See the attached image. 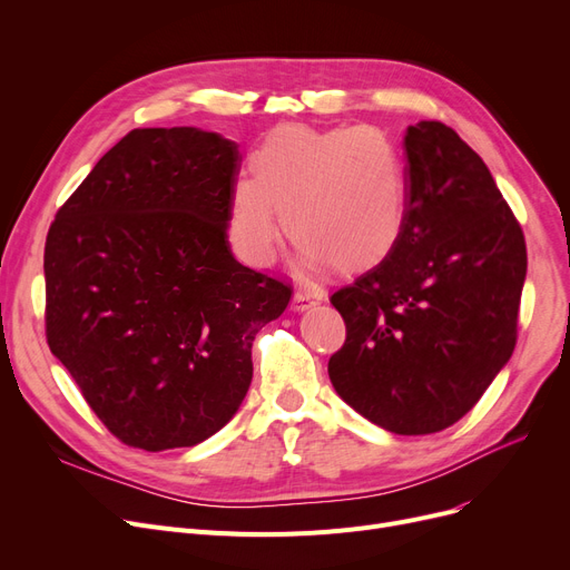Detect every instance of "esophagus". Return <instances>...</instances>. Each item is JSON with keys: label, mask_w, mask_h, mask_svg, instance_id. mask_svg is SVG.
Wrapping results in <instances>:
<instances>
[{"label": "esophagus", "mask_w": 570, "mask_h": 570, "mask_svg": "<svg viewBox=\"0 0 570 570\" xmlns=\"http://www.w3.org/2000/svg\"><path fill=\"white\" fill-rule=\"evenodd\" d=\"M321 301H323V291H318V288H297L295 295H293V307L297 312H303V309H309L312 305H316Z\"/></svg>", "instance_id": "1"}]
</instances>
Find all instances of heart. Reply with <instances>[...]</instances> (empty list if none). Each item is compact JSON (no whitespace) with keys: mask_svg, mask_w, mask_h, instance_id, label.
Returning <instances> with one entry per match:
<instances>
[{"mask_svg":"<svg viewBox=\"0 0 570 570\" xmlns=\"http://www.w3.org/2000/svg\"><path fill=\"white\" fill-rule=\"evenodd\" d=\"M252 177L230 196V237L254 267L275 261L282 215L301 243L297 263L361 273L393 254L406 226L409 170L379 127L282 125L249 157Z\"/></svg>","mask_w":570,"mask_h":570,"instance_id":"heart-1","label":"heart"}]
</instances>
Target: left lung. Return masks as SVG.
Masks as SVG:
<instances>
[{"label":"left lung","instance_id":"8db88e82","mask_svg":"<svg viewBox=\"0 0 570 570\" xmlns=\"http://www.w3.org/2000/svg\"><path fill=\"white\" fill-rule=\"evenodd\" d=\"M406 226L393 254L335 291L337 395L395 434L458 423L513 355L524 233L485 161L441 122L404 136Z\"/></svg>","mask_w":570,"mask_h":570}]
</instances>
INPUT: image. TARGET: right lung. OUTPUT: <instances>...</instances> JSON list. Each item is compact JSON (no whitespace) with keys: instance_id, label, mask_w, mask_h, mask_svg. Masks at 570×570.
I'll return each mask as SVG.
<instances>
[{"instance_id":"add662e5","label":"right lung","mask_w":570,"mask_h":570,"mask_svg":"<svg viewBox=\"0 0 570 570\" xmlns=\"http://www.w3.org/2000/svg\"><path fill=\"white\" fill-rule=\"evenodd\" d=\"M239 161L213 131L134 129L48 230V346L131 448L159 453L219 432L249 391L256 333L291 301V284L230 254Z\"/></svg>"}]
</instances>
